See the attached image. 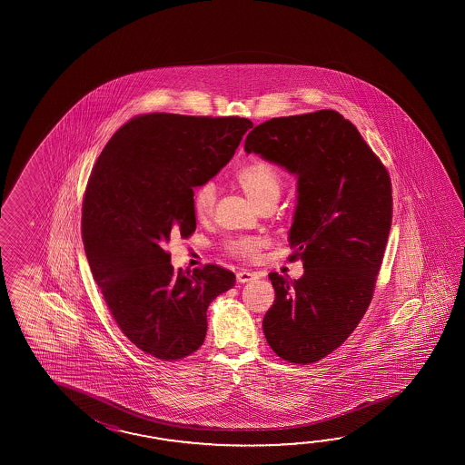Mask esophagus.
I'll return each mask as SVG.
<instances>
[{"mask_svg": "<svg viewBox=\"0 0 465 465\" xmlns=\"http://www.w3.org/2000/svg\"><path fill=\"white\" fill-rule=\"evenodd\" d=\"M256 277V272H251V271H247V269H241V271H237L236 274L237 282H241V284L251 282V281H254Z\"/></svg>", "mask_w": 465, "mask_h": 465, "instance_id": "34e87169", "label": "esophagus"}]
</instances>
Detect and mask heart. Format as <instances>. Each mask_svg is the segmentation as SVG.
<instances>
[{
    "label": "heart",
    "instance_id": "1",
    "mask_svg": "<svg viewBox=\"0 0 465 465\" xmlns=\"http://www.w3.org/2000/svg\"><path fill=\"white\" fill-rule=\"evenodd\" d=\"M236 183L252 199L257 206L267 199L277 198L282 189V178L271 163L252 161L236 173ZM216 203V186L213 183L201 184L193 194V209L199 219H206L214 209ZM261 241L257 237H237L226 242V249L236 256H256L261 249Z\"/></svg>",
    "mask_w": 465,
    "mask_h": 465
}]
</instances>
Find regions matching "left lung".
Listing matches in <instances>:
<instances>
[{"instance_id": "8db88e82", "label": "left lung", "mask_w": 465, "mask_h": 465, "mask_svg": "<svg viewBox=\"0 0 465 465\" xmlns=\"http://www.w3.org/2000/svg\"><path fill=\"white\" fill-rule=\"evenodd\" d=\"M244 151L297 179L287 241L304 274H269L276 299L262 321L267 344L289 362H317L371 304L392 221L391 179L356 126L332 109L269 119L247 134Z\"/></svg>"}]
</instances>
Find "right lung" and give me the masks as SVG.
I'll return each instance as SVG.
<instances>
[{
	"label": "right lung",
	"mask_w": 465,
	"mask_h": 465,
	"mask_svg": "<svg viewBox=\"0 0 465 465\" xmlns=\"http://www.w3.org/2000/svg\"><path fill=\"white\" fill-rule=\"evenodd\" d=\"M252 123L153 113L131 119L99 154L83 204L89 267L129 341L161 361L196 352L208 307L236 284L223 267L176 271L171 236L196 229L194 189L234 156Z\"/></svg>",
	"instance_id": "right-lung-1"
}]
</instances>
